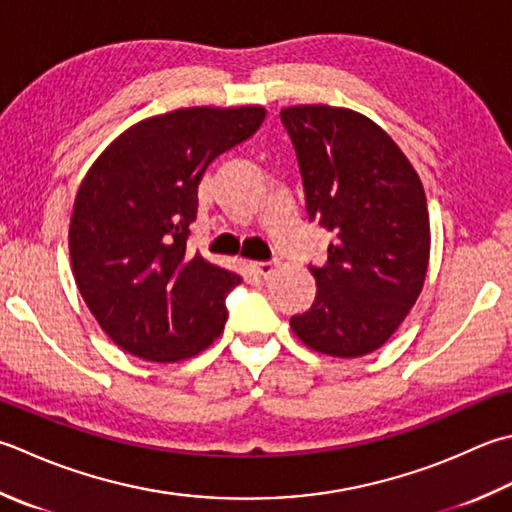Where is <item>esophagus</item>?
<instances>
[{
	"label": "esophagus",
	"mask_w": 512,
	"mask_h": 512,
	"mask_svg": "<svg viewBox=\"0 0 512 512\" xmlns=\"http://www.w3.org/2000/svg\"><path fill=\"white\" fill-rule=\"evenodd\" d=\"M275 268H277V264H273V262H257V264H253V270L262 279H268L270 275H273Z\"/></svg>",
	"instance_id": "esophagus-1"
}]
</instances>
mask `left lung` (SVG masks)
Listing matches in <instances>:
<instances>
[{
	"mask_svg": "<svg viewBox=\"0 0 512 512\" xmlns=\"http://www.w3.org/2000/svg\"><path fill=\"white\" fill-rule=\"evenodd\" d=\"M310 222L330 233L324 266H308L317 297L290 317L302 342L362 357L388 342L422 293L430 224L422 179L373 119L337 106H288Z\"/></svg>",
	"mask_w": 512,
	"mask_h": 512,
	"instance_id": "left-lung-1",
	"label": "left lung"
}]
</instances>
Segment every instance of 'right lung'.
Segmentation results:
<instances>
[{"instance_id": "right-lung-1", "label": "right lung", "mask_w": 512, "mask_h": 512, "mask_svg": "<svg viewBox=\"0 0 512 512\" xmlns=\"http://www.w3.org/2000/svg\"><path fill=\"white\" fill-rule=\"evenodd\" d=\"M262 106L179 108L142 119L79 184L68 248L79 293L113 342L146 362L202 353L242 277L186 253L208 164L257 133Z\"/></svg>"}]
</instances>
